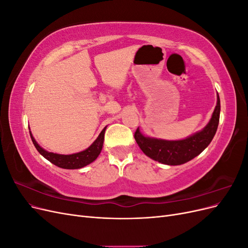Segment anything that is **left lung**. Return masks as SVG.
<instances>
[{
	"instance_id": "1",
	"label": "left lung",
	"mask_w": 248,
	"mask_h": 248,
	"mask_svg": "<svg viewBox=\"0 0 248 248\" xmlns=\"http://www.w3.org/2000/svg\"><path fill=\"white\" fill-rule=\"evenodd\" d=\"M219 115L220 99L217 93V102L212 117L202 130L183 140H168L146 137L138 128L134 139L141 151L151 159L168 166H180L193 159L209 146L218 127Z\"/></svg>"
}]
</instances>
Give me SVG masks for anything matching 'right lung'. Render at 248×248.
<instances>
[{"label":"right lung","instance_id":"obj_1","mask_svg":"<svg viewBox=\"0 0 248 248\" xmlns=\"http://www.w3.org/2000/svg\"><path fill=\"white\" fill-rule=\"evenodd\" d=\"M106 126L100 132L94 141L93 144L87 148L84 151H80L78 153H73V154H68V155H64V154H58V153H52L46 151V149H43L41 146H39L38 142L36 141L34 139L32 132L30 131V136H31L32 141L35 146V148L38 151L44 158L50 161L52 164L55 166L61 168V169H66V170H76V169H81L88 164L92 163L94 160H96L97 157L99 156L102 146H103V140H104V133H106L107 130ZM30 130V128H29Z\"/></svg>","mask_w":248,"mask_h":248}]
</instances>
